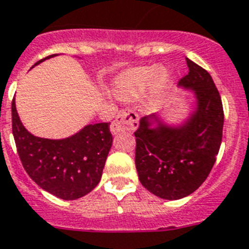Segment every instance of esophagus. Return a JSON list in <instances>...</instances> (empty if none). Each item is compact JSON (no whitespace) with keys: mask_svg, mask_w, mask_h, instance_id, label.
Segmentation results:
<instances>
[{"mask_svg":"<svg viewBox=\"0 0 249 249\" xmlns=\"http://www.w3.org/2000/svg\"><path fill=\"white\" fill-rule=\"evenodd\" d=\"M138 126V116L134 111L131 110H124L116 116L112 121L111 133L114 135H118L123 131H133Z\"/></svg>","mask_w":249,"mask_h":249,"instance_id":"obj_1","label":"esophagus"}]
</instances>
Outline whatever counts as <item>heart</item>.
<instances>
[{
	"mask_svg": "<svg viewBox=\"0 0 249 249\" xmlns=\"http://www.w3.org/2000/svg\"><path fill=\"white\" fill-rule=\"evenodd\" d=\"M170 86V74L163 67L143 66L125 70L112 79L111 91L121 101H137L148 89L147 105L156 106Z\"/></svg>",
	"mask_w": 249,
	"mask_h": 249,
	"instance_id": "b5f03b06",
	"label": "heart"
}]
</instances>
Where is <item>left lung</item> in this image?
<instances>
[{
	"mask_svg": "<svg viewBox=\"0 0 249 249\" xmlns=\"http://www.w3.org/2000/svg\"><path fill=\"white\" fill-rule=\"evenodd\" d=\"M189 73L179 89L194 93L191 111L170 124L160 115L139 120L135 167L142 185L164 200H178L199 189L212 171L223 137L224 112L212 76L186 58Z\"/></svg>",
	"mask_w": 249,
	"mask_h": 249,
	"instance_id": "left-lung-1",
	"label": "left lung"
}]
</instances>
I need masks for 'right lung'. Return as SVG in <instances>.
<instances>
[{"label":"right lung","instance_id":"right-lung-1","mask_svg":"<svg viewBox=\"0 0 249 249\" xmlns=\"http://www.w3.org/2000/svg\"><path fill=\"white\" fill-rule=\"evenodd\" d=\"M49 55L39 60L55 57ZM12 134L25 171L43 190L63 200H76L99 185L111 149L110 123L89 124L63 139L35 137L22 125L12 100Z\"/></svg>","mask_w":249,"mask_h":249}]
</instances>
